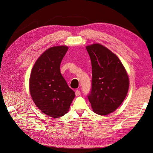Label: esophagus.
Wrapping results in <instances>:
<instances>
[{"instance_id": "34e87169", "label": "esophagus", "mask_w": 153, "mask_h": 153, "mask_svg": "<svg viewBox=\"0 0 153 153\" xmlns=\"http://www.w3.org/2000/svg\"><path fill=\"white\" fill-rule=\"evenodd\" d=\"M75 93H76V96H79V95L81 94V92H80V91H79V90H76Z\"/></svg>"}]
</instances>
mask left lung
<instances>
[{
    "label": "left lung",
    "mask_w": 153,
    "mask_h": 153,
    "mask_svg": "<svg viewBox=\"0 0 153 153\" xmlns=\"http://www.w3.org/2000/svg\"><path fill=\"white\" fill-rule=\"evenodd\" d=\"M92 64V89L88 96L92 111L105 116L115 111L127 96L129 79L120 59L105 46L85 47Z\"/></svg>",
    "instance_id": "obj_1"
}]
</instances>
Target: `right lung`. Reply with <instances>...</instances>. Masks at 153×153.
<instances>
[{
  "label": "right lung",
  "instance_id": "obj_1",
  "mask_svg": "<svg viewBox=\"0 0 153 153\" xmlns=\"http://www.w3.org/2000/svg\"><path fill=\"white\" fill-rule=\"evenodd\" d=\"M67 45L53 46L40 56L31 70L29 92L36 105L43 113L57 118L68 113L75 97L60 71Z\"/></svg>",
  "mask_w": 153,
  "mask_h": 153
}]
</instances>
